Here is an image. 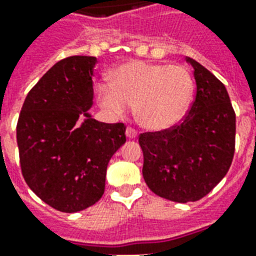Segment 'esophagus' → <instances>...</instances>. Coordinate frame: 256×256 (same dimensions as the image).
Returning <instances> with one entry per match:
<instances>
[{
  "instance_id": "obj_1",
  "label": "esophagus",
  "mask_w": 256,
  "mask_h": 256,
  "mask_svg": "<svg viewBox=\"0 0 256 256\" xmlns=\"http://www.w3.org/2000/svg\"><path fill=\"white\" fill-rule=\"evenodd\" d=\"M126 137H128V138H130V140L137 138V132H136L134 128H126Z\"/></svg>"
}]
</instances>
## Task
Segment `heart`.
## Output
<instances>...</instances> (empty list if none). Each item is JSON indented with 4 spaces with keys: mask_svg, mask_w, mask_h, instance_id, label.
Instances as JSON below:
<instances>
[{
    "mask_svg": "<svg viewBox=\"0 0 256 256\" xmlns=\"http://www.w3.org/2000/svg\"><path fill=\"white\" fill-rule=\"evenodd\" d=\"M96 93L111 116L123 118L134 106L136 119L142 128L164 132L186 115L194 80L184 66L132 60L112 72V84H97Z\"/></svg>",
    "mask_w": 256,
    "mask_h": 256,
    "instance_id": "obj_1",
    "label": "heart"
}]
</instances>
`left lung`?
I'll use <instances>...</instances> for the list:
<instances>
[{
  "label": "left lung",
  "mask_w": 256,
  "mask_h": 256,
  "mask_svg": "<svg viewBox=\"0 0 256 256\" xmlns=\"http://www.w3.org/2000/svg\"><path fill=\"white\" fill-rule=\"evenodd\" d=\"M193 67L196 97L180 126L144 133L142 176L152 192L172 202L188 203L204 198L218 185L233 160L236 115L228 90L200 63Z\"/></svg>",
  "instance_id": "1"
}]
</instances>
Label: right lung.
<instances>
[{
    "mask_svg": "<svg viewBox=\"0 0 256 256\" xmlns=\"http://www.w3.org/2000/svg\"><path fill=\"white\" fill-rule=\"evenodd\" d=\"M96 64L93 56L54 64L27 94L16 128L26 182L62 212L100 200L108 162L126 142L123 123L98 122L89 112Z\"/></svg>",
    "mask_w": 256,
    "mask_h": 256,
    "instance_id": "add662e5",
    "label": "right lung"
}]
</instances>
